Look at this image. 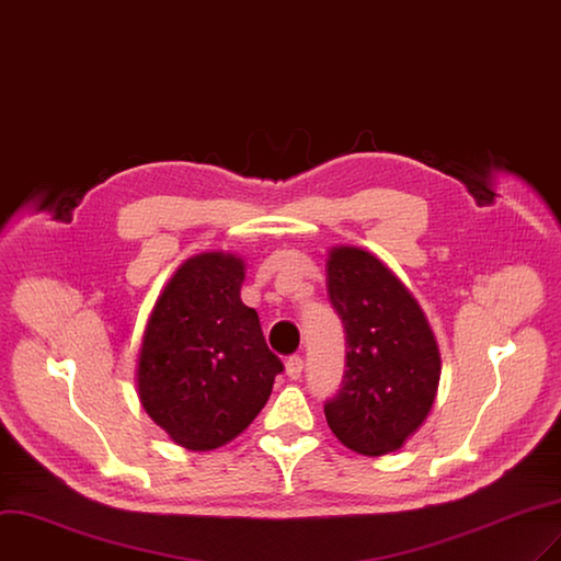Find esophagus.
Masks as SVG:
<instances>
[{"instance_id": "obj_1", "label": "esophagus", "mask_w": 561, "mask_h": 561, "mask_svg": "<svg viewBox=\"0 0 561 561\" xmlns=\"http://www.w3.org/2000/svg\"><path fill=\"white\" fill-rule=\"evenodd\" d=\"M286 375H288V379H300V375H302V358L300 356H291L286 360Z\"/></svg>"}]
</instances>
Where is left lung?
<instances>
[{"label":"left lung","instance_id":"left-lung-1","mask_svg":"<svg viewBox=\"0 0 561 561\" xmlns=\"http://www.w3.org/2000/svg\"><path fill=\"white\" fill-rule=\"evenodd\" d=\"M325 270L346 333L344 379L323 404L325 421L346 448L377 458L427 419L442 377L437 340L416 298L377 256L337 247Z\"/></svg>","mask_w":561,"mask_h":561}]
</instances>
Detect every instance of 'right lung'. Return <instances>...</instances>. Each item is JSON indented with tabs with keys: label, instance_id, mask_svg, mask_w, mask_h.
Returning a JSON list of instances; mask_svg holds the SVG:
<instances>
[{
	"label": "right lung",
	"instance_id": "obj_1",
	"mask_svg": "<svg viewBox=\"0 0 561 561\" xmlns=\"http://www.w3.org/2000/svg\"><path fill=\"white\" fill-rule=\"evenodd\" d=\"M244 263L201 254L165 284L142 335L138 398L169 437L219 448L252 423L282 360L267 348L256 309L240 300Z\"/></svg>",
	"mask_w": 561,
	"mask_h": 561
}]
</instances>
